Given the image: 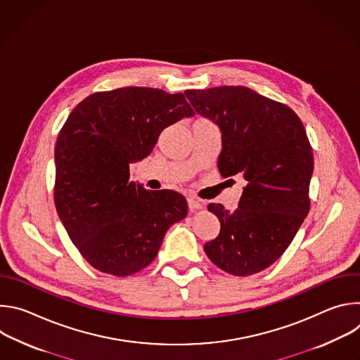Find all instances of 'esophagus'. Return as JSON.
Returning a JSON list of instances; mask_svg holds the SVG:
<instances>
[{"label":"esophagus","mask_w":360,"mask_h":360,"mask_svg":"<svg viewBox=\"0 0 360 360\" xmlns=\"http://www.w3.org/2000/svg\"><path fill=\"white\" fill-rule=\"evenodd\" d=\"M188 207H189V210H191V211L202 210V208L205 207V203H203L202 200H199V199L193 198V196H189V198H188Z\"/></svg>","instance_id":"esophagus-1"}]
</instances>
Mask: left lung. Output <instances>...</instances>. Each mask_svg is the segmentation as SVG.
Here are the masks:
<instances>
[{
    "mask_svg": "<svg viewBox=\"0 0 360 360\" xmlns=\"http://www.w3.org/2000/svg\"><path fill=\"white\" fill-rule=\"evenodd\" d=\"M185 95L221 131L222 176L245 179L235 211L208 205L221 232L205 243V253L231 275L258 274L281 258L309 212L314 153L304 127L288 105L246 86L188 89Z\"/></svg>",
    "mask_w": 360,
    "mask_h": 360,
    "instance_id": "left-lung-1",
    "label": "left lung"
}]
</instances>
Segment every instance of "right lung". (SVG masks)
<instances>
[{
  "mask_svg": "<svg viewBox=\"0 0 360 360\" xmlns=\"http://www.w3.org/2000/svg\"><path fill=\"white\" fill-rule=\"evenodd\" d=\"M195 112L184 94L125 86L86 96L56 145V208L71 240L98 271L128 276L148 266L186 199L129 181V164L152 152L160 134Z\"/></svg>",
  "mask_w": 360,
  "mask_h": 360,
  "instance_id": "obj_1",
  "label": "right lung"
}]
</instances>
